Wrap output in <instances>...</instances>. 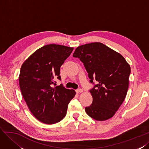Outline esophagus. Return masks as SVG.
<instances>
[{
	"label": "esophagus",
	"instance_id": "obj_1",
	"mask_svg": "<svg viewBox=\"0 0 149 149\" xmlns=\"http://www.w3.org/2000/svg\"><path fill=\"white\" fill-rule=\"evenodd\" d=\"M83 92V90L82 88H79L77 90H76V92L77 93H81Z\"/></svg>",
	"mask_w": 149,
	"mask_h": 149
}]
</instances>
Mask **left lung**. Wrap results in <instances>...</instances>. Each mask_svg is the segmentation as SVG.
Listing matches in <instances>:
<instances>
[{"label": "left lung", "mask_w": 149, "mask_h": 149, "mask_svg": "<svg viewBox=\"0 0 149 149\" xmlns=\"http://www.w3.org/2000/svg\"><path fill=\"white\" fill-rule=\"evenodd\" d=\"M74 57L84 63L90 82L92 104L85 108L88 116L98 121L112 117L124 102L129 88L130 67L121 54L100 42L80 45Z\"/></svg>", "instance_id": "obj_1"}]
</instances>
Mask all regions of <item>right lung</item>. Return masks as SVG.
Listing matches in <instances>:
<instances>
[{"label":"right lung","mask_w":149,"mask_h":149,"mask_svg":"<svg viewBox=\"0 0 149 149\" xmlns=\"http://www.w3.org/2000/svg\"><path fill=\"white\" fill-rule=\"evenodd\" d=\"M73 47L49 44L37 50L21 66L19 86L30 111L37 120L54 124L65 117L68 105L75 95L74 90L62 84L60 68L73 50Z\"/></svg>","instance_id":"obj_1"}]
</instances>
